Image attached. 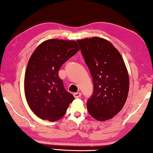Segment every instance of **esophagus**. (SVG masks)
<instances>
[{"mask_svg": "<svg viewBox=\"0 0 153 153\" xmlns=\"http://www.w3.org/2000/svg\"><path fill=\"white\" fill-rule=\"evenodd\" d=\"M81 96V93H80V92H77V93H74V97L75 98H79V97H80Z\"/></svg>", "mask_w": 153, "mask_h": 153, "instance_id": "esophagus-1", "label": "esophagus"}]
</instances>
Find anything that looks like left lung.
<instances>
[{"label": "left lung", "instance_id": "left-lung-1", "mask_svg": "<svg viewBox=\"0 0 153 153\" xmlns=\"http://www.w3.org/2000/svg\"><path fill=\"white\" fill-rule=\"evenodd\" d=\"M76 41L93 81L88 111L99 121L111 119L120 111L128 96L129 79L124 60L107 39L93 37Z\"/></svg>", "mask_w": 153, "mask_h": 153}]
</instances>
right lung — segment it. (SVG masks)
<instances>
[{
	"label": "right lung",
	"instance_id": "right-lung-1",
	"mask_svg": "<svg viewBox=\"0 0 153 153\" xmlns=\"http://www.w3.org/2000/svg\"><path fill=\"white\" fill-rule=\"evenodd\" d=\"M79 50L74 40L44 41L31 55L24 76V92L29 107L39 118L60 120L74 97L64 88L58 70Z\"/></svg>",
	"mask_w": 153,
	"mask_h": 153
}]
</instances>
